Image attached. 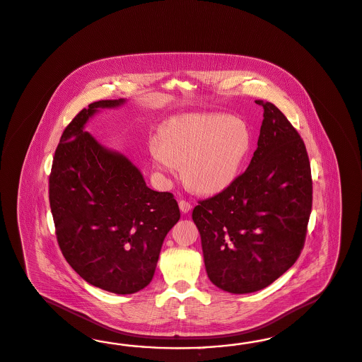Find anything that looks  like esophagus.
<instances>
[{
	"label": "esophagus",
	"mask_w": 362,
	"mask_h": 362,
	"mask_svg": "<svg viewBox=\"0 0 362 362\" xmlns=\"http://www.w3.org/2000/svg\"><path fill=\"white\" fill-rule=\"evenodd\" d=\"M191 203L187 202V200H180L179 202V209H180V211L185 212V214H187L189 210H191Z\"/></svg>",
	"instance_id": "1"
}]
</instances>
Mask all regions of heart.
<instances>
[{
	"instance_id": "heart-1",
	"label": "heart",
	"mask_w": 362,
	"mask_h": 362,
	"mask_svg": "<svg viewBox=\"0 0 362 362\" xmlns=\"http://www.w3.org/2000/svg\"><path fill=\"white\" fill-rule=\"evenodd\" d=\"M249 147V131L237 119L189 115L164 125L150 152L160 173L175 174L177 164H185L189 186L203 194H216L235 180Z\"/></svg>"
}]
</instances>
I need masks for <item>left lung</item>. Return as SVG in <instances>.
Here are the masks:
<instances>
[{
  "label": "left lung",
  "instance_id": "1",
  "mask_svg": "<svg viewBox=\"0 0 362 362\" xmlns=\"http://www.w3.org/2000/svg\"><path fill=\"white\" fill-rule=\"evenodd\" d=\"M255 103L263 122L247 170L192 211L207 275L233 294L262 290L296 263L312 212L303 140L274 104Z\"/></svg>",
  "mask_w": 362,
  "mask_h": 362
}]
</instances>
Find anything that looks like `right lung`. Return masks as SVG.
Instances as JSON below:
<instances>
[{"label": "right lung", "instance_id": "obj_1", "mask_svg": "<svg viewBox=\"0 0 362 362\" xmlns=\"http://www.w3.org/2000/svg\"><path fill=\"white\" fill-rule=\"evenodd\" d=\"M124 99L100 100L64 129L49 175V203L64 258L88 284L134 294L152 281L167 233L180 218L171 192L147 187L135 164L108 150L88 120Z\"/></svg>", "mask_w": 362, "mask_h": 362}]
</instances>
